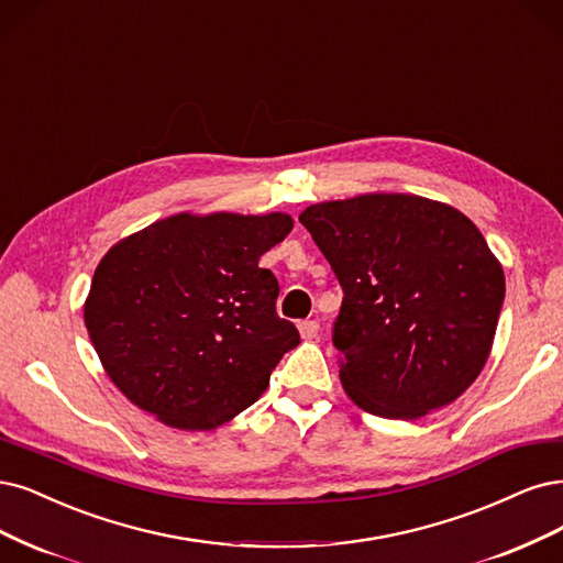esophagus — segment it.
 <instances>
[{
    "label": "esophagus",
    "instance_id": "34e87169",
    "mask_svg": "<svg viewBox=\"0 0 563 563\" xmlns=\"http://www.w3.org/2000/svg\"><path fill=\"white\" fill-rule=\"evenodd\" d=\"M298 328H300V335H302L305 340H314V338L319 335V321H314V319L300 321Z\"/></svg>",
    "mask_w": 563,
    "mask_h": 563
}]
</instances>
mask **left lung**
I'll use <instances>...</instances> for the list:
<instances>
[{
    "instance_id": "1",
    "label": "left lung",
    "mask_w": 563,
    "mask_h": 563,
    "mask_svg": "<svg viewBox=\"0 0 563 563\" xmlns=\"http://www.w3.org/2000/svg\"><path fill=\"white\" fill-rule=\"evenodd\" d=\"M300 223L344 290L340 382L361 410L419 419L454 402L489 358L506 275L459 209L405 192L307 207Z\"/></svg>"
}]
</instances>
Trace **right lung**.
<instances>
[{"label": "right lung", "instance_id": "right-lung-1", "mask_svg": "<svg viewBox=\"0 0 563 563\" xmlns=\"http://www.w3.org/2000/svg\"><path fill=\"white\" fill-rule=\"evenodd\" d=\"M294 219L174 214L113 244L84 321L119 391L165 426L211 431L254 405L298 328L277 317L279 284L258 267Z\"/></svg>", "mask_w": 563, "mask_h": 563}]
</instances>
